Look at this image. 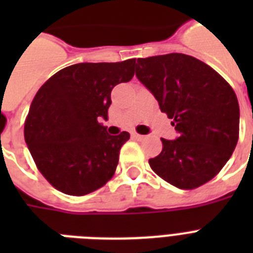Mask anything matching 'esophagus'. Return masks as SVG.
Instances as JSON below:
<instances>
[{
    "label": "esophagus",
    "mask_w": 253,
    "mask_h": 253,
    "mask_svg": "<svg viewBox=\"0 0 253 253\" xmlns=\"http://www.w3.org/2000/svg\"><path fill=\"white\" fill-rule=\"evenodd\" d=\"M131 135H132V138L136 139V140H146L147 139L146 135H140V134H138V132H132Z\"/></svg>",
    "instance_id": "obj_1"
}]
</instances>
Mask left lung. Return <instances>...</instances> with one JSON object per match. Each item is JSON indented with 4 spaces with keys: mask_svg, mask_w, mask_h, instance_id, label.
<instances>
[{
    "mask_svg": "<svg viewBox=\"0 0 253 253\" xmlns=\"http://www.w3.org/2000/svg\"><path fill=\"white\" fill-rule=\"evenodd\" d=\"M136 77L158 99L178 132L162 139L150 166L163 180L194 189L215 177L239 139V103L227 81L204 61L184 53L138 59Z\"/></svg>",
    "mask_w": 253,
    "mask_h": 253,
    "instance_id": "obj_1",
    "label": "left lung"
}]
</instances>
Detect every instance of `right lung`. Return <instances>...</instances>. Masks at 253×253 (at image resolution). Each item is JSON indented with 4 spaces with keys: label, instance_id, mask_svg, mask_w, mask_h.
Listing matches in <instances>:
<instances>
[{
    "label": "right lung",
    "instance_id": "add662e5",
    "mask_svg": "<svg viewBox=\"0 0 253 253\" xmlns=\"http://www.w3.org/2000/svg\"><path fill=\"white\" fill-rule=\"evenodd\" d=\"M135 59L80 63L55 73L38 90L25 123V140L38 169L57 190L85 196L114 174L123 131L109 135L111 90L134 77Z\"/></svg>",
    "mask_w": 253,
    "mask_h": 253
}]
</instances>
